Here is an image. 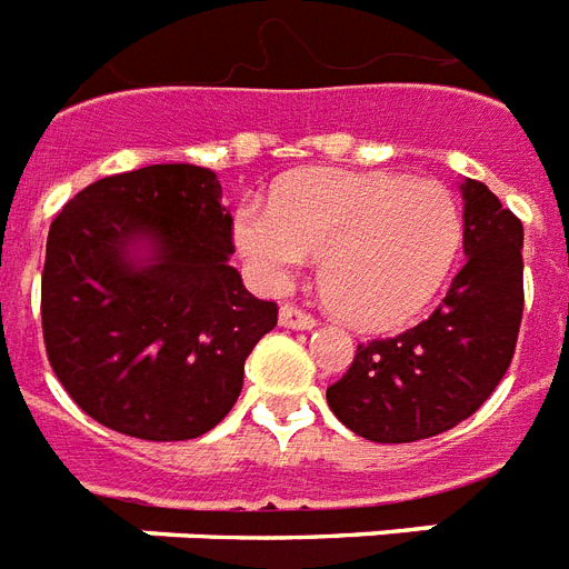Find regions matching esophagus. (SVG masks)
<instances>
[{"instance_id": "esophagus-1", "label": "esophagus", "mask_w": 569, "mask_h": 569, "mask_svg": "<svg viewBox=\"0 0 569 569\" xmlns=\"http://www.w3.org/2000/svg\"><path fill=\"white\" fill-rule=\"evenodd\" d=\"M279 322L284 329H313V326H317V320H313L311 313L302 311V308L297 306H290V302H284V306L279 308Z\"/></svg>"}]
</instances>
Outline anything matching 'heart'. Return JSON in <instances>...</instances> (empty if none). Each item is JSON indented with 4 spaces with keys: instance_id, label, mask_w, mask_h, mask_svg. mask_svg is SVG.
Instances as JSON below:
<instances>
[{
    "instance_id": "1",
    "label": "heart",
    "mask_w": 569,
    "mask_h": 569,
    "mask_svg": "<svg viewBox=\"0 0 569 569\" xmlns=\"http://www.w3.org/2000/svg\"><path fill=\"white\" fill-rule=\"evenodd\" d=\"M465 217L440 181L317 167L288 176L270 206L243 202L234 247L252 279L284 290L322 256L320 290L340 320L367 331L411 322L443 288Z\"/></svg>"
}]
</instances>
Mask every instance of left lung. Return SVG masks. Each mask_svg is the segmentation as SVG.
<instances>
[{
  "mask_svg": "<svg viewBox=\"0 0 569 569\" xmlns=\"http://www.w3.org/2000/svg\"><path fill=\"white\" fill-rule=\"evenodd\" d=\"M467 263L429 320L356 349L326 390L347 429L411 443L452 429L497 390L522 320V222L481 181H461Z\"/></svg>",
  "mask_w": 569,
  "mask_h": 569,
  "instance_id": "left-lung-1",
  "label": "left lung"
}]
</instances>
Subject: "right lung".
<instances>
[{"instance_id": "add662e5", "label": "right lung", "mask_w": 569, "mask_h": 569, "mask_svg": "<svg viewBox=\"0 0 569 569\" xmlns=\"http://www.w3.org/2000/svg\"><path fill=\"white\" fill-rule=\"evenodd\" d=\"M217 172L152 163L76 193L49 226L43 340L72 402L140 440L211 431L279 308L229 263Z\"/></svg>"}]
</instances>
